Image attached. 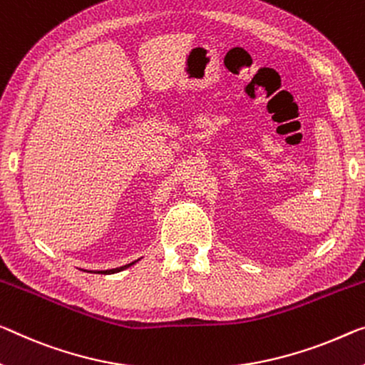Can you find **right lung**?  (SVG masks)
Listing matches in <instances>:
<instances>
[{
  "label": "right lung",
  "mask_w": 365,
  "mask_h": 365,
  "mask_svg": "<svg viewBox=\"0 0 365 365\" xmlns=\"http://www.w3.org/2000/svg\"><path fill=\"white\" fill-rule=\"evenodd\" d=\"M140 259H137V261H133V262H128V264H125V266H120V267H114V269H106V271H88V272H101V274H115V272H120V271H124V269H127V267H130V266H133L135 264V262H138Z\"/></svg>",
  "instance_id": "right-lung-1"
}]
</instances>
